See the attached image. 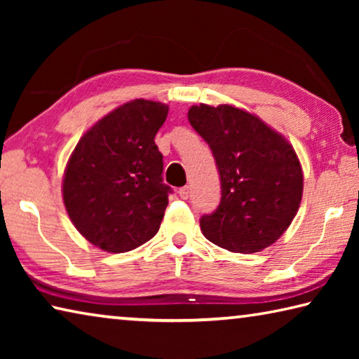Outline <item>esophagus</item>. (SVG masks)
Instances as JSON below:
<instances>
[{
  "mask_svg": "<svg viewBox=\"0 0 359 359\" xmlns=\"http://www.w3.org/2000/svg\"><path fill=\"white\" fill-rule=\"evenodd\" d=\"M177 193H179V196L182 199H188V198H190V194H191L190 187H182V188H179Z\"/></svg>",
  "mask_w": 359,
  "mask_h": 359,
  "instance_id": "obj_1",
  "label": "esophagus"
}]
</instances>
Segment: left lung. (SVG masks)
<instances>
[{
    "label": "left lung",
    "instance_id": "8db88e82",
    "mask_svg": "<svg viewBox=\"0 0 359 359\" xmlns=\"http://www.w3.org/2000/svg\"><path fill=\"white\" fill-rule=\"evenodd\" d=\"M188 120L214 154L222 182L215 212L201 217L205 239L255 253L280 238L302 198V168L287 139L234 106H191Z\"/></svg>",
    "mask_w": 359,
    "mask_h": 359
}]
</instances>
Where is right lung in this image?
I'll use <instances>...</instances> for the list:
<instances>
[{
  "mask_svg": "<svg viewBox=\"0 0 359 359\" xmlns=\"http://www.w3.org/2000/svg\"><path fill=\"white\" fill-rule=\"evenodd\" d=\"M163 102L135 100L96 121L77 142L63 177V203L79 233L111 253L130 252L160 229L171 187L163 184L155 135Z\"/></svg>",
  "mask_w": 359,
  "mask_h": 359,
  "instance_id": "right-lung-1",
  "label": "right lung"
}]
</instances>
